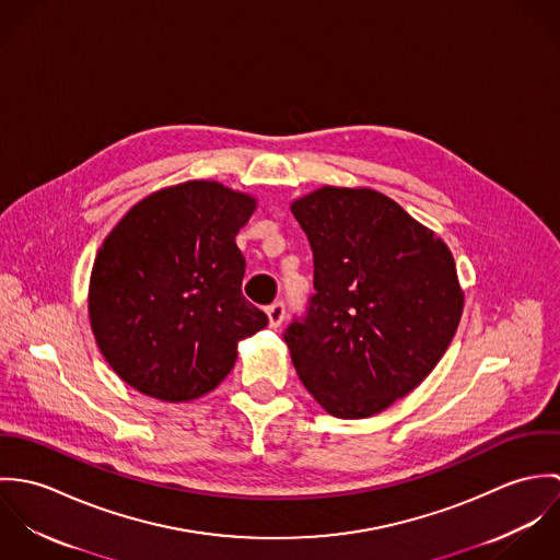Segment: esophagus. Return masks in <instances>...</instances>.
<instances>
[{
  "label": "esophagus",
  "mask_w": 560,
  "mask_h": 560,
  "mask_svg": "<svg viewBox=\"0 0 560 560\" xmlns=\"http://www.w3.org/2000/svg\"><path fill=\"white\" fill-rule=\"evenodd\" d=\"M265 313H267V317H269V325H271V327H278V325L284 320L287 308H284L282 302H273V304H269V306L265 308Z\"/></svg>",
  "instance_id": "esophagus-1"
}]
</instances>
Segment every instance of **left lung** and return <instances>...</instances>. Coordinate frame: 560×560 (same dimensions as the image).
<instances>
[{"label":"left lung","instance_id":"obj_1","mask_svg":"<svg viewBox=\"0 0 560 560\" xmlns=\"http://www.w3.org/2000/svg\"><path fill=\"white\" fill-rule=\"evenodd\" d=\"M291 211L315 267V293L282 334L295 371L329 413L373 416L409 395L457 331L453 254L373 189L323 187Z\"/></svg>","mask_w":560,"mask_h":560}]
</instances>
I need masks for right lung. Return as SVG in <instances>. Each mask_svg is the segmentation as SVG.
I'll return each instance as SVG.
<instances>
[{
  "label": "right lung",
  "instance_id": "right-lung-1",
  "mask_svg": "<svg viewBox=\"0 0 560 560\" xmlns=\"http://www.w3.org/2000/svg\"><path fill=\"white\" fill-rule=\"evenodd\" d=\"M254 207L220 183L189 180L138 202L109 233L90 276V323L129 386L198 399L231 373L241 338L267 325L241 293L235 237Z\"/></svg>",
  "mask_w": 560,
  "mask_h": 560
}]
</instances>
